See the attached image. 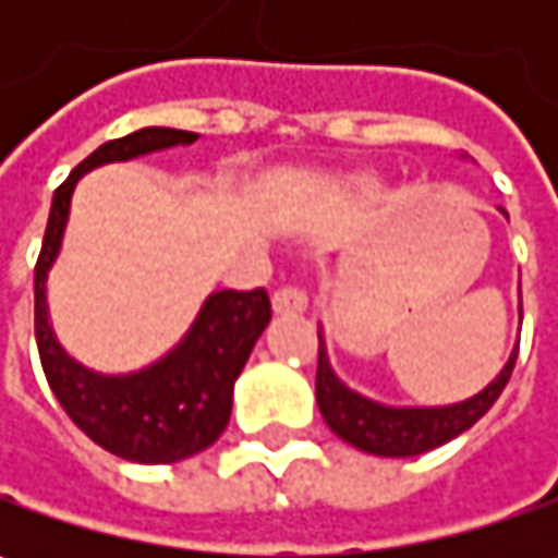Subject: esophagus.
Masks as SVG:
<instances>
[{
  "instance_id": "34e87169",
  "label": "esophagus",
  "mask_w": 558,
  "mask_h": 558,
  "mask_svg": "<svg viewBox=\"0 0 558 558\" xmlns=\"http://www.w3.org/2000/svg\"><path fill=\"white\" fill-rule=\"evenodd\" d=\"M272 311L279 313V316H298V313L307 311V294L301 289H294V286H282L272 294Z\"/></svg>"
}]
</instances>
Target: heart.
Masks as SVG:
<instances>
[{
    "mask_svg": "<svg viewBox=\"0 0 558 558\" xmlns=\"http://www.w3.org/2000/svg\"><path fill=\"white\" fill-rule=\"evenodd\" d=\"M375 189H378V177L375 173H351L341 183V192H348V195H369Z\"/></svg>",
    "mask_w": 558,
    "mask_h": 558,
    "instance_id": "heart-1",
    "label": "heart"
}]
</instances>
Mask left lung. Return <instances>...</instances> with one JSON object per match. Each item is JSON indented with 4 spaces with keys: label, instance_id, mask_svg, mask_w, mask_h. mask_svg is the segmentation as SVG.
<instances>
[{
    "label": "left lung",
    "instance_id": "obj_1",
    "mask_svg": "<svg viewBox=\"0 0 558 558\" xmlns=\"http://www.w3.org/2000/svg\"><path fill=\"white\" fill-rule=\"evenodd\" d=\"M504 217H509L506 210ZM515 356H519V344L509 354L500 375L469 400L450 403V407H385L351 391L335 375L329 354H326V341L319 335L316 403L326 425L356 450L375 453V457H418L469 432L497 403V397L504 395L506 381L512 375Z\"/></svg>",
    "mask_w": 558,
    "mask_h": 558
}]
</instances>
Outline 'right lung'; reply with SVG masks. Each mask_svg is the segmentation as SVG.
<instances>
[{"label":"right lung","mask_w":558,"mask_h":558,"mask_svg":"<svg viewBox=\"0 0 558 558\" xmlns=\"http://www.w3.org/2000/svg\"><path fill=\"white\" fill-rule=\"evenodd\" d=\"M195 140L198 136L189 130L145 126L123 140L98 145L54 189L46 239L33 272L36 348L58 403L98 447L120 460L145 465H167L195 457L223 435L232 413L235 378L245 369L247 356L272 316L267 291L226 289L207 294L195 323L170 354L136 373L105 375L86 369L58 344L49 323L46 279L61 251L71 198L83 173L101 163L133 161L173 145H192Z\"/></svg>","instance_id":"right-lung-1"}]
</instances>
